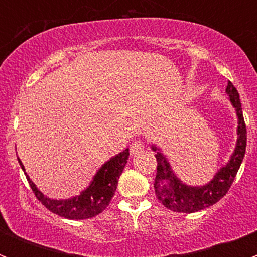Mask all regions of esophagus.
<instances>
[{
    "mask_svg": "<svg viewBox=\"0 0 257 257\" xmlns=\"http://www.w3.org/2000/svg\"><path fill=\"white\" fill-rule=\"evenodd\" d=\"M143 149H144V144H143V142H134L133 144H131L130 147V153L131 154H138L139 152H142Z\"/></svg>",
    "mask_w": 257,
    "mask_h": 257,
    "instance_id": "esophagus-1",
    "label": "esophagus"
}]
</instances>
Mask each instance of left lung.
<instances>
[{
    "label": "left lung",
    "instance_id": "obj_1",
    "mask_svg": "<svg viewBox=\"0 0 257 257\" xmlns=\"http://www.w3.org/2000/svg\"><path fill=\"white\" fill-rule=\"evenodd\" d=\"M231 106L234 108L238 119L237 143L226 165L220 167L213 178L203 185H188L180 180L172 170L169 158L162 153V149L152 145V151L156 152L157 175L154 180V192L158 201L162 202L166 208L174 212L192 213L215 205L228 193L231 183L240 167L246 153L247 133L242 112L239 94L233 83L229 81L225 90Z\"/></svg>",
    "mask_w": 257,
    "mask_h": 257
}]
</instances>
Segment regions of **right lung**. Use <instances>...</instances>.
<instances>
[{
    "label": "right lung",
    "mask_w": 257,
    "mask_h": 257,
    "mask_svg": "<svg viewBox=\"0 0 257 257\" xmlns=\"http://www.w3.org/2000/svg\"><path fill=\"white\" fill-rule=\"evenodd\" d=\"M128 156L130 153L127 148L121 153L109 158L104 165H101L100 169L95 172L94 178L91 179L90 184L85 189L81 190L77 196L64 199L50 198V197L45 196L29 178V175L26 172V167L19 157H18V162L26 174L27 180L35 193V196L47 210L56 213L59 216L65 217V219L83 220L96 216L105 210L117 189L118 179L123 171Z\"/></svg>",
    "instance_id": "right-lung-1"
}]
</instances>
